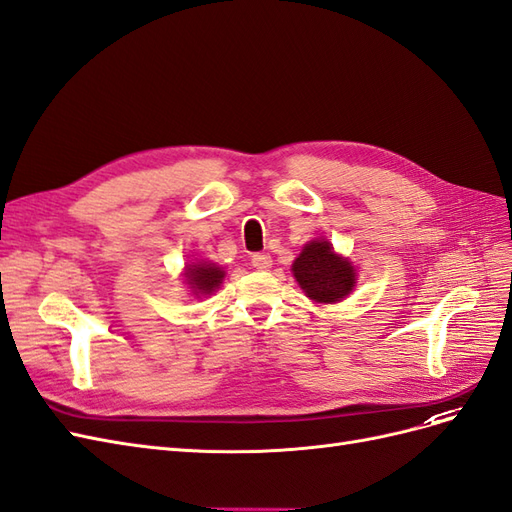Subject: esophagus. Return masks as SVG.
I'll list each match as a JSON object with an SVG mask.
<instances>
[{
    "instance_id": "obj_1",
    "label": "esophagus",
    "mask_w": 512,
    "mask_h": 512,
    "mask_svg": "<svg viewBox=\"0 0 512 512\" xmlns=\"http://www.w3.org/2000/svg\"><path fill=\"white\" fill-rule=\"evenodd\" d=\"M271 265H273V260L269 254H254L252 256V267L258 271H267V269H271Z\"/></svg>"
}]
</instances>
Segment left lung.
<instances>
[{"label": "left lung", "mask_w": 512, "mask_h": 512, "mask_svg": "<svg viewBox=\"0 0 512 512\" xmlns=\"http://www.w3.org/2000/svg\"><path fill=\"white\" fill-rule=\"evenodd\" d=\"M292 273L309 299L316 303H337L354 288V267L333 252L329 241L318 239L303 247L301 256L294 260Z\"/></svg>", "instance_id": "1"}]
</instances>
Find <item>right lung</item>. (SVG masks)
Listing matches in <instances>:
<instances>
[{
	"label": "right lung",
	"mask_w": 512,
	"mask_h": 512,
	"mask_svg": "<svg viewBox=\"0 0 512 512\" xmlns=\"http://www.w3.org/2000/svg\"><path fill=\"white\" fill-rule=\"evenodd\" d=\"M185 275H188V284L196 294H211L222 284L224 271L215 265H192Z\"/></svg>",
	"instance_id": "1"
}]
</instances>
